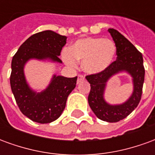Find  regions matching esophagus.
<instances>
[{
  "instance_id": "esophagus-1",
  "label": "esophagus",
  "mask_w": 155,
  "mask_h": 155,
  "mask_svg": "<svg viewBox=\"0 0 155 155\" xmlns=\"http://www.w3.org/2000/svg\"><path fill=\"white\" fill-rule=\"evenodd\" d=\"M84 76L83 74H79L78 75V79H77V84H80L81 81H84Z\"/></svg>"
}]
</instances>
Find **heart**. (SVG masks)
I'll list each match as a JSON object with an SVG mask.
<instances>
[{"label": "heart", "instance_id": "1", "mask_svg": "<svg viewBox=\"0 0 155 155\" xmlns=\"http://www.w3.org/2000/svg\"><path fill=\"white\" fill-rule=\"evenodd\" d=\"M115 54L116 46L112 41L88 37L75 41L70 51H63L62 57L71 66H75L76 61H81L84 71L90 74H95L109 67Z\"/></svg>", "mask_w": 155, "mask_h": 155}]
</instances>
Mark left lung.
Returning <instances> with one entry per match:
<instances>
[{
    "mask_svg": "<svg viewBox=\"0 0 155 155\" xmlns=\"http://www.w3.org/2000/svg\"><path fill=\"white\" fill-rule=\"evenodd\" d=\"M108 31L115 43L116 61L104 71L89 74L85 78L91 84L88 102L92 111L100 120L114 123L126 118L138 106L142 95L145 71L142 54L135 46L116 30ZM120 71H126L133 78V94L126 102L112 106L104 101V90L107 81Z\"/></svg>",
    "mask_w": 155,
    "mask_h": 155,
    "instance_id": "1",
    "label": "left lung"
}]
</instances>
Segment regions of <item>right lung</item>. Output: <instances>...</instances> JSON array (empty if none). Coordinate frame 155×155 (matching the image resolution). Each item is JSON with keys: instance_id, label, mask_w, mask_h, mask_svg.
I'll list each match as a JSON object with an SVG mask.
<instances>
[{"instance_id": "1", "label": "right lung", "mask_w": 155, "mask_h": 155, "mask_svg": "<svg viewBox=\"0 0 155 155\" xmlns=\"http://www.w3.org/2000/svg\"><path fill=\"white\" fill-rule=\"evenodd\" d=\"M67 37L44 31L32 35L20 46L12 58L10 83L20 110L30 120L40 124L51 123L61 116L66 101L76 84L77 76L66 78L54 75L45 91L36 93L29 87L24 74V66L30 59L62 63L59 58Z\"/></svg>"}]
</instances>
